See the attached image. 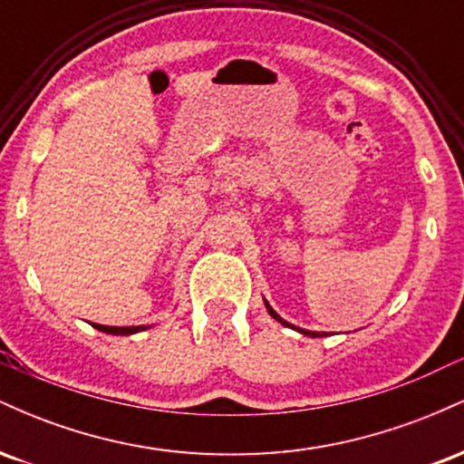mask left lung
I'll return each mask as SVG.
<instances>
[{"mask_svg":"<svg viewBox=\"0 0 464 464\" xmlns=\"http://www.w3.org/2000/svg\"><path fill=\"white\" fill-rule=\"evenodd\" d=\"M266 310H268V314H270V316H273V318H275V321H279L281 324H285V327H292V329H296V332H301V334L310 335V338H321V335H324V334H321V332H307V329H299V327H295V324L285 323V321H284V318H281V316H279V314H276V312L273 310V307H270V305H268V301H266Z\"/></svg>","mask_w":464,"mask_h":464,"instance_id":"1","label":"left lung"}]
</instances>
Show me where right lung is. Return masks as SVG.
<instances>
[{"label": "right lung", "instance_id": "1", "mask_svg": "<svg viewBox=\"0 0 464 464\" xmlns=\"http://www.w3.org/2000/svg\"><path fill=\"white\" fill-rule=\"evenodd\" d=\"M93 327L100 329V332L113 334V335H130V334L141 332V329H146L143 324H141V327H106V324H98V323H93Z\"/></svg>", "mask_w": 464, "mask_h": 464}]
</instances>
